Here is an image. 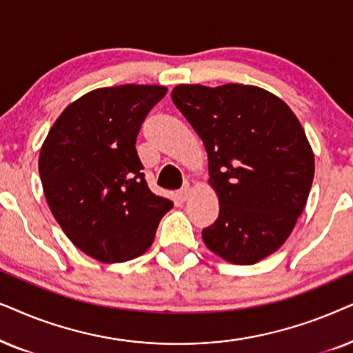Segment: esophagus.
I'll use <instances>...</instances> for the list:
<instances>
[{"label":"esophagus","instance_id":"34e87169","mask_svg":"<svg viewBox=\"0 0 353 353\" xmlns=\"http://www.w3.org/2000/svg\"><path fill=\"white\" fill-rule=\"evenodd\" d=\"M190 194H192V190L189 189V187H185V189H182V190H179L176 194V199L179 200V201H185L187 199H189L190 196Z\"/></svg>","mask_w":353,"mask_h":353}]
</instances>
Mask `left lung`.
<instances>
[{"instance_id":"obj_1","label":"left lung","mask_w":353,"mask_h":353,"mask_svg":"<svg viewBox=\"0 0 353 353\" xmlns=\"http://www.w3.org/2000/svg\"><path fill=\"white\" fill-rule=\"evenodd\" d=\"M171 98L205 145L219 200L205 245L234 265H255L288 241L307 205L314 157L302 124L255 85L182 83Z\"/></svg>"}]
</instances>
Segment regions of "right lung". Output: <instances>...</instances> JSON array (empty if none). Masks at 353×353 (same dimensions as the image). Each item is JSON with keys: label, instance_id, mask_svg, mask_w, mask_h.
Masks as SVG:
<instances>
[{"label": "right lung", "instance_id": "right-lung-1", "mask_svg": "<svg viewBox=\"0 0 353 353\" xmlns=\"http://www.w3.org/2000/svg\"><path fill=\"white\" fill-rule=\"evenodd\" d=\"M161 85L97 88L61 112L40 150L45 199L65 236L103 263L145 253L172 201L154 195L135 150Z\"/></svg>", "mask_w": 353, "mask_h": 353}]
</instances>
